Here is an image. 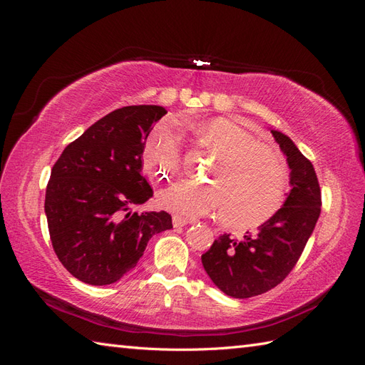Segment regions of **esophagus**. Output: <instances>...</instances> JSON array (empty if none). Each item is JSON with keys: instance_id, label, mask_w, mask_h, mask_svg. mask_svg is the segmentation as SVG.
Here are the masks:
<instances>
[{"instance_id": "obj_1", "label": "esophagus", "mask_w": 365, "mask_h": 365, "mask_svg": "<svg viewBox=\"0 0 365 365\" xmlns=\"http://www.w3.org/2000/svg\"><path fill=\"white\" fill-rule=\"evenodd\" d=\"M195 220H192V219H187V217H182V216H178V215H175L173 217H172V224H173V227L175 228H178V227H184V225H187V224H193Z\"/></svg>"}]
</instances>
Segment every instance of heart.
Masks as SVG:
<instances>
[{"label":"heart","mask_w":365,"mask_h":365,"mask_svg":"<svg viewBox=\"0 0 365 365\" xmlns=\"http://www.w3.org/2000/svg\"><path fill=\"white\" fill-rule=\"evenodd\" d=\"M202 145L217 157L207 178L212 182L181 180L165 187L158 204L180 216L220 213L228 227L248 228L263 224L283 204L288 168L280 152L257 143L236 123L215 118L197 128ZM143 163L153 176L170 178L181 169L182 141L178 129L160 125L143 150Z\"/></svg>","instance_id":"heart-1"}]
</instances>
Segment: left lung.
Segmentation results:
<instances>
[{
    "instance_id": "1",
    "label": "left lung",
    "mask_w": 365,
    "mask_h": 365,
    "mask_svg": "<svg viewBox=\"0 0 365 365\" xmlns=\"http://www.w3.org/2000/svg\"><path fill=\"white\" fill-rule=\"evenodd\" d=\"M291 169V192L282 208L256 233L242 239L220 235L202 254L204 269L224 294L235 298L256 297L275 288L300 259L322 212V190L312 163L294 141L271 130Z\"/></svg>"
}]
</instances>
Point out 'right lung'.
Segmentation results:
<instances>
[{"label": "right lung", "mask_w": 365, "mask_h": 365, "mask_svg": "<svg viewBox=\"0 0 365 365\" xmlns=\"http://www.w3.org/2000/svg\"><path fill=\"white\" fill-rule=\"evenodd\" d=\"M163 106L115 109L63 149L46 192L53 250L83 283L111 284L135 267L153 235L172 228L165 212L134 213L153 192L141 175L143 150Z\"/></svg>", "instance_id": "1"}]
</instances>
